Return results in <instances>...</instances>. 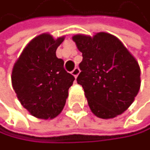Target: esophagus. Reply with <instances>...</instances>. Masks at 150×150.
<instances>
[{
	"label": "esophagus",
	"mask_w": 150,
	"mask_h": 150,
	"mask_svg": "<svg viewBox=\"0 0 150 150\" xmlns=\"http://www.w3.org/2000/svg\"><path fill=\"white\" fill-rule=\"evenodd\" d=\"M79 73H80V70H79V68H77V67H76L74 68L73 71H72V74L74 76V77H77V76L79 74Z\"/></svg>",
	"instance_id": "1"
}]
</instances>
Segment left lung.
<instances>
[{"label":"left lung","instance_id":"1","mask_svg":"<svg viewBox=\"0 0 150 150\" xmlns=\"http://www.w3.org/2000/svg\"><path fill=\"white\" fill-rule=\"evenodd\" d=\"M73 40L83 57L76 81L84 88L91 112L105 120L122 114L139 91L138 62L112 34H76Z\"/></svg>","mask_w":150,"mask_h":150}]
</instances>
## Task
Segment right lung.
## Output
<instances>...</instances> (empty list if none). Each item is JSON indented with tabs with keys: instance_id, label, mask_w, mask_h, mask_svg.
<instances>
[{
	"instance_id": "1",
	"label": "right lung",
	"mask_w": 150,
	"mask_h": 150,
	"mask_svg": "<svg viewBox=\"0 0 150 150\" xmlns=\"http://www.w3.org/2000/svg\"><path fill=\"white\" fill-rule=\"evenodd\" d=\"M64 37L54 39L48 33L27 45L12 71V85L24 108L38 119L56 117L66 103L74 76L63 67L56 50Z\"/></svg>"
}]
</instances>
